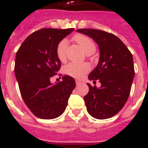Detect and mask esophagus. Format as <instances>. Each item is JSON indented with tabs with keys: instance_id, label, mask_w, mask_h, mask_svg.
<instances>
[{
	"instance_id": "esophagus-1",
	"label": "esophagus",
	"mask_w": 148,
	"mask_h": 148,
	"mask_svg": "<svg viewBox=\"0 0 148 148\" xmlns=\"http://www.w3.org/2000/svg\"><path fill=\"white\" fill-rule=\"evenodd\" d=\"M75 83H76V85H77V86H78V85L81 84V81H78V80H76V81H75Z\"/></svg>"
}]
</instances>
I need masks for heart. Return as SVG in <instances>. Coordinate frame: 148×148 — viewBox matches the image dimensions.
Here are the masks:
<instances>
[{"label": "heart", "instance_id": "1", "mask_svg": "<svg viewBox=\"0 0 148 148\" xmlns=\"http://www.w3.org/2000/svg\"><path fill=\"white\" fill-rule=\"evenodd\" d=\"M73 40L87 55H90L95 51V45L92 40L88 36L83 34H76L73 36ZM67 45H68L67 40H62V41L59 42L56 47V55L58 59L61 62H64L66 59V51H67ZM89 70H90V66L86 63H69L64 68L66 74L75 78H81L84 74L89 71Z\"/></svg>", "mask_w": 148, "mask_h": 148}]
</instances>
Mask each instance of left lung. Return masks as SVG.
<instances>
[{
    "label": "left lung",
    "mask_w": 148,
    "mask_h": 148,
    "mask_svg": "<svg viewBox=\"0 0 148 148\" xmlns=\"http://www.w3.org/2000/svg\"><path fill=\"white\" fill-rule=\"evenodd\" d=\"M76 32L92 38L100 50L99 62L89 79L98 80L101 86L97 88L87 84L89 91L84 97L87 112L99 120L110 118L121 110L129 97L135 74L133 56L112 34L92 28Z\"/></svg>",
    "instance_id": "obj_1"
}]
</instances>
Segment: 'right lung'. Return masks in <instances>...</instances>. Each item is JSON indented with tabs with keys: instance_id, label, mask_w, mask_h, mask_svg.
Returning a JSON list of instances; mask_svg holds the SVG:
<instances>
[{
	"instance_id": "right-lung-1",
	"label": "right lung",
	"mask_w": 148,
	"mask_h": 148,
	"mask_svg": "<svg viewBox=\"0 0 148 148\" xmlns=\"http://www.w3.org/2000/svg\"><path fill=\"white\" fill-rule=\"evenodd\" d=\"M74 28H42L29 35L16 53L14 73L25 105L40 119L56 118L64 112L75 86V80L64 75L56 84L61 62L56 55L59 42Z\"/></svg>"
}]
</instances>
